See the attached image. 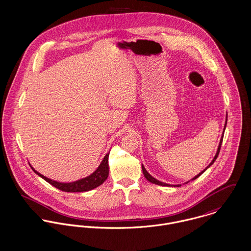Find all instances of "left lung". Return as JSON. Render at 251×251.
I'll return each instance as SVG.
<instances>
[{"instance_id":"left-lung-1","label":"left lung","mask_w":251,"mask_h":251,"mask_svg":"<svg viewBox=\"0 0 251 251\" xmlns=\"http://www.w3.org/2000/svg\"><path fill=\"white\" fill-rule=\"evenodd\" d=\"M226 124H227V114H226V125H225V128H224V132H223V135H222V138H221V140H220V144H219V147H218V151H217V153H216V155H215V157L213 158L212 160V162L206 167L205 169L201 172V173H200L199 175H197L195 177H193L191 180H195V179H197L199 176H201L204 172H205L206 170L211 166V165H213V163L216 161L217 159V157H218V155H219V153H220V150H221V146H222V143H223V139H224V133H225V130H226ZM142 171H143V174H144V176H145V177L147 178V180H149L150 182L154 183V184H157V185H160V186H174V187H179V186H181L180 184H178V185H171V184H167V183L161 182L159 180H157V179H155L153 176H151L148 172H147V170L145 169V167H144V165L142 164ZM190 182V181H187L186 183Z\"/></svg>"}]
</instances>
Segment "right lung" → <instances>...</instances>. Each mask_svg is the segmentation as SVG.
<instances>
[{
  "instance_id": "add662e5",
  "label": "right lung",
  "mask_w": 251,
  "mask_h": 251,
  "mask_svg": "<svg viewBox=\"0 0 251 251\" xmlns=\"http://www.w3.org/2000/svg\"><path fill=\"white\" fill-rule=\"evenodd\" d=\"M108 156H109V152L106 153V155L103 157V159L100 162V164L98 167V169L93 174H91L90 176H86L84 178H81L79 180L74 181V182H58V181L50 179V178L44 176L43 175H41L40 173H38L37 171H35L31 166H30V168L32 169V171L36 175H38L40 177H42L47 182L50 183L53 187L59 189L60 191L68 192V193L87 192V191L93 190V189L99 187L100 185H101L102 183L106 180V178L108 177V175H109Z\"/></svg>"
}]
</instances>
